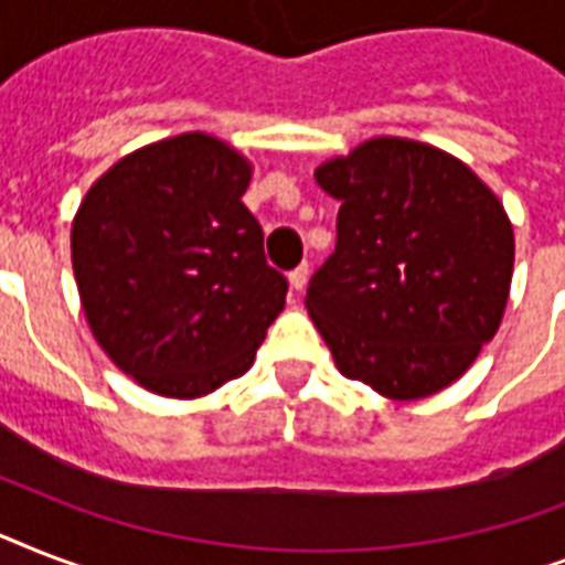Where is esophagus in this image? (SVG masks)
Returning a JSON list of instances; mask_svg holds the SVG:
<instances>
[{
  "mask_svg": "<svg viewBox=\"0 0 565 565\" xmlns=\"http://www.w3.org/2000/svg\"><path fill=\"white\" fill-rule=\"evenodd\" d=\"M287 281H290V290L299 292L301 287H305V284H308V266H305V264L296 266V269H292V273L287 275Z\"/></svg>",
  "mask_w": 565,
  "mask_h": 565,
  "instance_id": "obj_1",
  "label": "esophagus"
}]
</instances>
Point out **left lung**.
I'll list each match as a JSON object with an SVG mask.
<instances>
[{
	"label": "left lung",
	"mask_w": 565,
	"mask_h": 565,
	"mask_svg": "<svg viewBox=\"0 0 565 565\" xmlns=\"http://www.w3.org/2000/svg\"><path fill=\"white\" fill-rule=\"evenodd\" d=\"M313 175L340 213L305 305L337 370L395 402L455 384L508 308L513 225L499 195L455 154L404 137L366 140Z\"/></svg>",
	"instance_id": "left-lung-1"
}]
</instances>
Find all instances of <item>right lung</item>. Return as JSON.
I'll return each instance as SVG.
<instances>
[{
  "label": "right lung",
  "mask_w": 565,
  "mask_h": 565,
  "mask_svg": "<svg viewBox=\"0 0 565 565\" xmlns=\"http://www.w3.org/2000/svg\"><path fill=\"white\" fill-rule=\"evenodd\" d=\"M252 163L202 131L102 175L73 220V273L96 343L140 386L199 398L252 366L287 278L239 202Z\"/></svg>",
  "instance_id": "obj_1"
}]
</instances>
